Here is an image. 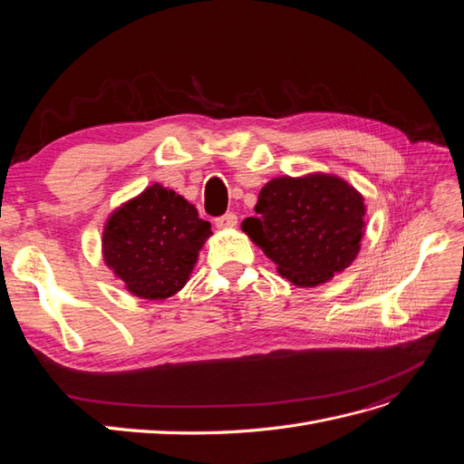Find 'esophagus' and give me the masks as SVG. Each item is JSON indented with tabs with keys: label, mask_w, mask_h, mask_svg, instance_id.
Here are the masks:
<instances>
[{
	"label": "esophagus",
	"mask_w": 464,
	"mask_h": 464,
	"mask_svg": "<svg viewBox=\"0 0 464 464\" xmlns=\"http://www.w3.org/2000/svg\"><path fill=\"white\" fill-rule=\"evenodd\" d=\"M215 224H217V228H220V230H228V228H234V227H236V224H237V217H236L234 213H227V215L218 217V218L215 220Z\"/></svg>",
	"instance_id": "esophagus-1"
}]
</instances>
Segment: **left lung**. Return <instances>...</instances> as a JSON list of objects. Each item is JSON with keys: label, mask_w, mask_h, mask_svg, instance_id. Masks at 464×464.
Segmentation results:
<instances>
[{"label": "left lung", "mask_w": 464, "mask_h": 464, "mask_svg": "<svg viewBox=\"0 0 464 464\" xmlns=\"http://www.w3.org/2000/svg\"><path fill=\"white\" fill-rule=\"evenodd\" d=\"M256 213L242 222V230L280 276L302 288L325 285L344 271L366 230L362 193L323 172L273 178L259 191Z\"/></svg>", "instance_id": "8db88e82"}]
</instances>
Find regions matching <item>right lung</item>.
<instances>
[{"mask_svg":"<svg viewBox=\"0 0 464 464\" xmlns=\"http://www.w3.org/2000/svg\"><path fill=\"white\" fill-rule=\"evenodd\" d=\"M210 234L189 201L152 184L108 217L102 257L133 296L166 300L186 286Z\"/></svg>","mask_w":464,"mask_h":464,"instance_id":"obj_1","label":"right lung"}]
</instances>
